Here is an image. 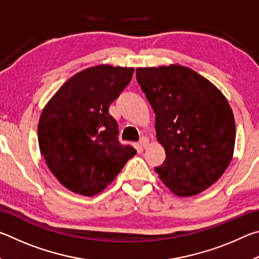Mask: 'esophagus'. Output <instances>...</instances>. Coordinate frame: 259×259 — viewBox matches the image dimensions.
<instances>
[{
	"label": "esophagus",
	"mask_w": 259,
	"mask_h": 259,
	"mask_svg": "<svg viewBox=\"0 0 259 259\" xmlns=\"http://www.w3.org/2000/svg\"><path fill=\"white\" fill-rule=\"evenodd\" d=\"M139 145L143 148H146L148 146V138L147 137H142L139 140Z\"/></svg>",
	"instance_id": "34e87169"
}]
</instances>
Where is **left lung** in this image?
Segmentation results:
<instances>
[{
    "label": "left lung",
    "mask_w": 259,
    "mask_h": 259,
    "mask_svg": "<svg viewBox=\"0 0 259 259\" xmlns=\"http://www.w3.org/2000/svg\"><path fill=\"white\" fill-rule=\"evenodd\" d=\"M155 113L157 140L165 160L155 171L178 196H191L216 183L229 166L235 122L221 91L193 69L179 65L136 69Z\"/></svg>",
    "instance_id": "1"
}]
</instances>
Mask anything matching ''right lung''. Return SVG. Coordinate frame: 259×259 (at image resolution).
<instances>
[{"mask_svg":"<svg viewBox=\"0 0 259 259\" xmlns=\"http://www.w3.org/2000/svg\"><path fill=\"white\" fill-rule=\"evenodd\" d=\"M134 68L109 65L77 73L50 99L37 126L38 145L65 187L93 196L117 176L137 151L119 140L108 108L129 84Z\"/></svg>","mask_w":259,"mask_h":259,"instance_id":"obj_1","label":"right lung"}]
</instances>
